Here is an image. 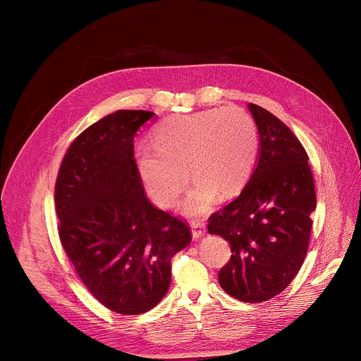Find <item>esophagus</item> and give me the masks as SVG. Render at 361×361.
Listing matches in <instances>:
<instances>
[{
  "label": "esophagus",
  "instance_id": "obj_1",
  "mask_svg": "<svg viewBox=\"0 0 361 361\" xmlns=\"http://www.w3.org/2000/svg\"><path fill=\"white\" fill-rule=\"evenodd\" d=\"M191 231L194 238H200L205 234V223L202 220H192L191 221Z\"/></svg>",
  "mask_w": 361,
  "mask_h": 361
}]
</instances>
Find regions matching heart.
Segmentation results:
<instances>
[{
    "instance_id": "1",
    "label": "heart",
    "mask_w": 361,
    "mask_h": 361,
    "mask_svg": "<svg viewBox=\"0 0 361 361\" xmlns=\"http://www.w3.org/2000/svg\"><path fill=\"white\" fill-rule=\"evenodd\" d=\"M152 140L154 145H141L135 152L148 194L161 207H169L187 183L188 170L197 185L184 210L192 216L207 213L216 194L228 198L240 192L259 151L257 127L237 107L169 117L154 128Z\"/></svg>"
}]
</instances>
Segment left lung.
Listing matches in <instances>:
<instances>
[{"label": "left lung", "instance_id": "8db88e82", "mask_svg": "<svg viewBox=\"0 0 361 361\" xmlns=\"http://www.w3.org/2000/svg\"><path fill=\"white\" fill-rule=\"evenodd\" d=\"M260 134V157L240 195L209 219V233L230 243L221 288L245 302L280 294L302 266L316 190L308 156L293 131L266 109L248 104Z\"/></svg>", "mask_w": 361, "mask_h": 361}]
</instances>
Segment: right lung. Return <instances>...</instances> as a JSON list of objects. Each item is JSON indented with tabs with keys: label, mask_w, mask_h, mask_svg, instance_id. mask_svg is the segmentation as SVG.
Returning a JSON list of instances; mask_svg holds the SVG:
<instances>
[{
	"label": "right lung",
	"mask_w": 361,
	"mask_h": 361,
	"mask_svg": "<svg viewBox=\"0 0 361 361\" xmlns=\"http://www.w3.org/2000/svg\"><path fill=\"white\" fill-rule=\"evenodd\" d=\"M154 113L120 110L68 147L56 181L59 235L88 291L109 310L137 316L166 295L171 259L191 241L188 224L145 195L134 137Z\"/></svg>",
	"instance_id": "add662e5"
}]
</instances>
